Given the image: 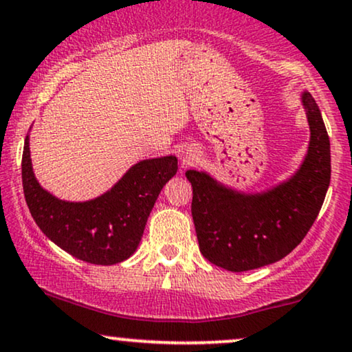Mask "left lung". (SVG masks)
<instances>
[{"instance_id": "8db88e82", "label": "left lung", "mask_w": 352, "mask_h": 352, "mask_svg": "<svg viewBox=\"0 0 352 352\" xmlns=\"http://www.w3.org/2000/svg\"><path fill=\"white\" fill-rule=\"evenodd\" d=\"M310 140L299 170L262 190L241 192L208 173L187 170L200 252L213 265L248 272L286 257L307 234L330 186V139L316 100L300 95Z\"/></svg>"}]
</instances>
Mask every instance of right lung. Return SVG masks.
Masks as SVG:
<instances>
[{"label":"right lung","instance_id":"add662e5","mask_svg":"<svg viewBox=\"0 0 352 352\" xmlns=\"http://www.w3.org/2000/svg\"><path fill=\"white\" fill-rule=\"evenodd\" d=\"M176 171L175 155L142 160L100 197L69 202L38 184L29 135L22 153V186L35 223L58 248L95 265H115L135 252L158 194Z\"/></svg>","mask_w":352,"mask_h":352}]
</instances>
